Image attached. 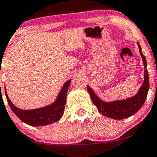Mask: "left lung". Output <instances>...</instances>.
Masks as SVG:
<instances>
[{"mask_svg":"<svg viewBox=\"0 0 157 157\" xmlns=\"http://www.w3.org/2000/svg\"><path fill=\"white\" fill-rule=\"evenodd\" d=\"M140 53L143 58L144 64V81L140 86L138 93L134 97L120 101H114L112 102H105L99 99L94 92L87 85V90L90 93L92 102L97 108L98 111L105 116L113 119L120 120L128 118L135 114L142 107L147 99L149 90V75L147 68L146 58L141 52L140 45L138 44Z\"/></svg>","mask_w":157,"mask_h":157,"instance_id":"8db88e82","label":"left lung"}]
</instances>
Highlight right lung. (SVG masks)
Wrapping results in <instances>:
<instances>
[{"instance_id":"add662e5","label":"right lung","mask_w":157,"mask_h":157,"mask_svg":"<svg viewBox=\"0 0 157 157\" xmlns=\"http://www.w3.org/2000/svg\"><path fill=\"white\" fill-rule=\"evenodd\" d=\"M71 81V80H70L64 83L58 99L52 105L43 108L33 109V110H22L16 107L10 102L5 90L6 97L11 110L22 121L29 125L36 126V127L47 125L58 121L62 117L64 114V109L65 108L64 105L66 103L67 93Z\"/></svg>"}]
</instances>
